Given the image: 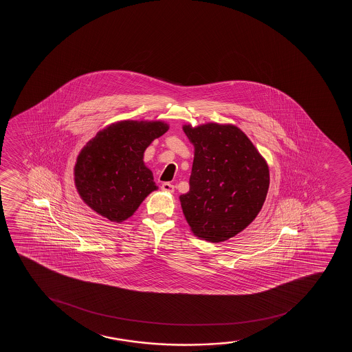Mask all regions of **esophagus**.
Listing matches in <instances>:
<instances>
[{"label": "esophagus", "mask_w": 352, "mask_h": 352, "mask_svg": "<svg viewBox=\"0 0 352 352\" xmlns=\"http://www.w3.org/2000/svg\"><path fill=\"white\" fill-rule=\"evenodd\" d=\"M161 189L163 191H166V192H174L175 186L173 184H170V183H163L161 186Z\"/></svg>", "instance_id": "obj_1"}]
</instances>
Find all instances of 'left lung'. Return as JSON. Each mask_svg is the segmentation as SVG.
I'll return each instance as SVG.
<instances>
[{
  "label": "left lung",
  "instance_id": "obj_1",
  "mask_svg": "<svg viewBox=\"0 0 352 352\" xmlns=\"http://www.w3.org/2000/svg\"><path fill=\"white\" fill-rule=\"evenodd\" d=\"M194 144L190 190L179 196L192 234L224 242L244 230L265 202L269 166L247 135L234 124H184Z\"/></svg>",
  "mask_w": 352,
  "mask_h": 352
}]
</instances>
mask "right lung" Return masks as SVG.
Masks as SVG:
<instances>
[{"label":"right lung","instance_id":"add662e5","mask_svg":"<svg viewBox=\"0 0 352 352\" xmlns=\"http://www.w3.org/2000/svg\"><path fill=\"white\" fill-rule=\"evenodd\" d=\"M168 129L166 122L126 120L98 131L80 151L74 168L82 201L111 222L131 217L158 189L143 157L151 142Z\"/></svg>","mask_w":352,"mask_h":352}]
</instances>
